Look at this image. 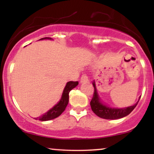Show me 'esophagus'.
<instances>
[{
  "mask_svg": "<svg viewBox=\"0 0 154 154\" xmlns=\"http://www.w3.org/2000/svg\"><path fill=\"white\" fill-rule=\"evenodd\" d=\"M88 81V78L86 74H83L81 78V83H84V82Z\"/></svg>",
  "mask_w": 154,
  "mask_h": 154,
  "instance_id": "obj_1",
  "label": "esophagus"
}]
</instances>
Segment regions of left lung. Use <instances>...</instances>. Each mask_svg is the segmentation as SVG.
<instances>
[{
	"label": "left lung",
	"mask_w": 154,
	"mask_h": 154,
	"mask_svg": "<svg viewBox=\"0 0 154 154\" xmlns=\"http://www.w3.org/2000/svg\"><path fill=\"white\" fill-rule=\"evenodd\" d=\"M94 86V94L92 97L91 102H90V106L93 112L97 116L104 119H119L123 118L130 114V113L133 111L137 105L138 102L134 104L133 106H130L125 108H111V107L107 106L106 105L103 104L99 98L97 92L95 87V83L94 82L92 83Z\"/></svg>",
	"instance_id": "left-lung-1"
}]
</instances>
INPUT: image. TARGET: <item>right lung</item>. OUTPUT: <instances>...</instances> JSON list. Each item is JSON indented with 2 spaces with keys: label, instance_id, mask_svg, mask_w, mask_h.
<instances>
[{
  "label": "right lung",
  "instance_id": "1",
  "mask_svg": "<svg viewBox=\"0 0 154 154\" xmlns=\"http://www.w3.org/2000/svg\"><path fill=\"white\" fill-rule=\"evenodd\" d=\"M43 39H50L51 40V38L45 37L40 40ZM79 85V82L78 81H69L66 83L65 86L64 90H63V93L62 95V98L60 100L57 104L54 105L52 109H50L48 112L44 113L41 116L35 118V120H39L41 121H50V120L56 119L57 117L60 116L63 113V111L65 110L66 107L69 103V92L71 90L73 89L75 87Z\"/></svg>",
  "mask_w": 154,
  "mask_h": 154
}]
</instances>
